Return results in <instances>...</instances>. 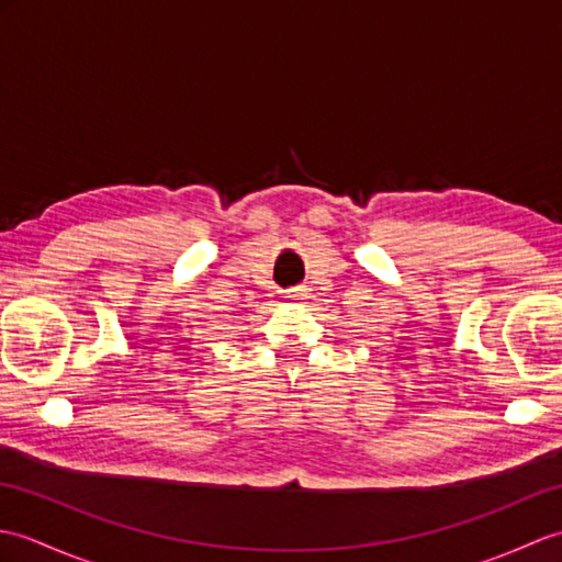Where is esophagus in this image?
<instances>
[{
	"label": "esophagus",
	"instance_id": "34e87169",
	"mask_svg": "<svg viewBox=\"0 0 562 562\" xmlns=\"http://www.w3.org/2000/svg\"><path fill=\"white\" fill-rule=\"evenodd\" d=\"M290 300H302V292H300V290H292V294H290Z\"/></svg>",
	"mask_w": 562,
	"mask_h": 562
}]
</instances>
